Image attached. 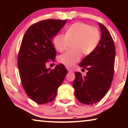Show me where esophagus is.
<instances>
[{"mask_svg":"<svg viewBox=\"0 0 128 128\" xmlns=\"http://www.w3.org/2000/svg\"><path fill=\"white\" fill-rule=\"evenodd\" d=\"M67 70L68 72H73L72 69H71L70 68H67Z\"/></svg>","mask_w":128,"mask_h":128,"instance_id":"1","label":"esophagus"}]
</instances>
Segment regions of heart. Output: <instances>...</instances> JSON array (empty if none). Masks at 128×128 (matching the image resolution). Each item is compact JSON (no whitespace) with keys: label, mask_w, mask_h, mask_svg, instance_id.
Instances as JSON below:
<instances>
[{"label":"heart","mask_w":128,"mask_h":128,"mask_svg":"<svg viewBox=\"0 0 128 128\" xmlns=\"http://www.w3.org/2000/svg\"><path fill=\"white\" fill-rule=\"evenodd\" d=\"M100 40V33L96 27L84 22H76L68 28L65 34L55 36L54 44L59 52H62L72 42L73 50H68L58 58L59 62L72 67L81 59L82 53L90 55L96 50Z\"/></svg>","instance_id":"b5f03b06"}]
</instances>
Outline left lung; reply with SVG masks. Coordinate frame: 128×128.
I'll return each instance as SVG.
<instances>
[{
	"label": "left lung",
	"mask_w": 128,
	"mask_h": 128,
	"mask_svg": "<svg viewBox=\"0 0 128 128\" xmlns=\"http://www.w3.org/2000/svg\"><path fill=\"white\" fill-rule=\"evenodd\" d=\"M102 32L96 50L78 64L88 72L85 76L75 73L73 83L75 97L80 102L93 105L99 102L108 92L114 72L115 46L106 28L98 24Z\"/></svg>",
	"instance_id": "1"
}]
</instances>
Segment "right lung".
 Here are the masks:
<instances>
[{
  "label": "right lung",
  "instance_id": "add662e5",
  "mask_svg": "<svg viewBox=\"0 0 128 128\" xmlns=\"http://www.w3.org/2000/svg\"><path fill=\"white\" fill-rule=\"evenodd\" d=\"M66 20L48 19L32 24L26 31L19 50L17 64L24 90L39 104L51 102L56 96L68 71L62 64L47 69L48 60L55 58L52 40Z\"/></svg>",
  "mask_w": 128,
  "mask_h": 128
}]
</instances>
